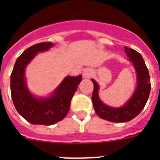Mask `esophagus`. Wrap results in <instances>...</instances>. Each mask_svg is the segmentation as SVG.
Returning <instances> with one entry per match:
<instances>
[{"label":"esophagus","instance_id":"esophagus-1","mask_svg":"<svg viewBox=\"0 0 160 160\" xmlns=\"http://www.w3.org/2000/svg\"><path fill=\"white\" fill-rule=\"evenodd\" d=\"M92 74H93V71L90 68H87V69H85V70H83L82 76L84 78H89L92 75Z\"/></svg>","mask_w":160,"mask_h":160}]
</instances>
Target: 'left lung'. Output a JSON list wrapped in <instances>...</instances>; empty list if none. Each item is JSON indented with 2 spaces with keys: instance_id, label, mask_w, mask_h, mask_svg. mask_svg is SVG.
Returning a JSON list of instances; mask_svg holds the SVG:
<instances>
[{
  "instance_id": "1",
  "label": "left lung",
  "mask_w": 160,
  "mask_h": 160,
  "mask_svg": "<svg viewBox=\"0 0 160 160\" xmlns=\"http://www.w3.org/2000/svg\"><path fill=\"white\" fill-rule=\"evenodd\" d=\"M124 49L127 56L135 66L138 84L133 95L123 107L114 108L102 102L98 97L99 87L94 79H91L94 84L92 102L94 111L101 118L113 122H128L136 117L146 105L151 91L149 72L142 55L135 49L126 46Z\"/></svg>"
}]
</instances>
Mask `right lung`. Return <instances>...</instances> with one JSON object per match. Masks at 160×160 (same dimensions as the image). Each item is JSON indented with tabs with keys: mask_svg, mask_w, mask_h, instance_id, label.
Returning a JSON list of instances; mask_svg holds the SVG:
<instances>
[{
	"mask_svg": "<svg viewBox=\"0 0 160 160\" xmlns=\"http://www.w3.org/2000/svg\"><path fill=\"white\" fill-rule=\"evenodd\" d=\"M53 46L52 42H42L30 46L17 59L11 73V96L17 111L32 124L52 125L62 120L70 111V102L82 75L68 76L49 98H36L26 87L25 70L38 52L46 51Z\"/></svg>",
	"mask_w": 160,
	"mask_h": 160,
	"instance_id": "obj_1",
	"label": "right lung"
}]
</instances>
